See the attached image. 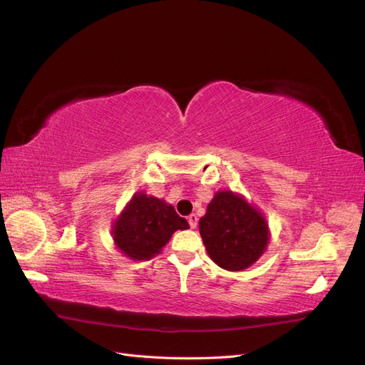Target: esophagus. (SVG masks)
<instances>
[{
	"label": "esophagus",
	"mask_w": 365,
	"mask_h": 365,
	"mask_svg": "<svg viewBox=\"0 0 365 365\" xmlns=\"http://www.w3.org/2000/svg\"><path fill=\"white\" fill-rule=\"evenodd\" d=\"M187 220H189V225H190V228H196V225H197V216L193 213V215H190L189 217H187Z\"/></svg>",
	"instance_id": "obj_1"
}]
</instances>
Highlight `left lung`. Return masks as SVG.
<instances>
[{
	"instance_id": "1",
	"label": "left lung",
	"mask_w": 365,
	"mask_h": 365,
	"mask_svg": "<svg viewBox=\"0 0 365 365\" xmlns=\"http://www.w3.org/2000/svg\"><path fill=\"white\" fill-rule=\"evenodd\" d=\"M200 233L208 256L227 271L251 267L269 242L267 219L244 196L230 190L215 195L200 219Z\"/></svg>"
}]
</instances>
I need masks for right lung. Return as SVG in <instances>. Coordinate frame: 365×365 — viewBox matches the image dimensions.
Returning a JSON list of instances; mask_svg holds the SVG:
<instances>
[{
  "mask_svg": "<svg viewBox=\"0 0 365 365\" xmlns=\"http://www.w3.org/2000/svg\"><path fill=\"white\" fill-rule=\"evenodd\" d=\"M187 228V220L170 204L138 192L114 222L113 237L126 257L150 260L161 252L176 230Z\"/></svg>",
  "mask_w": 365,
  "mask_h": 365,
  "instance_id": "add662e5",
  "label": "right lung"
}]
</instances>
